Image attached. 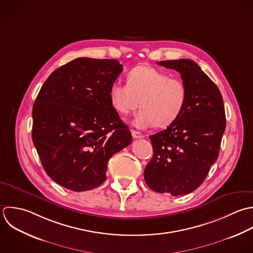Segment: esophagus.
Returning a JSON list of instances; mask_svg holds the SVG:
<instances>
[{"instance_id":"obj_1","label":"esophagus","mask_w":253,"mask_h":253,"mask_svg":"<svg viewBox=\"0 0 253 253\" xmlns=\"http://www.w3.org/2000/svg\"><path fill=\"white\" fill-rule=\"evenodd\" d=\"M132 136L134 139H139V138H143V134H141L140 132L136 131V130H132Z\"/></svg>"}]
</instances>
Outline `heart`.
I'll use <instances>...</instances> for the list:
<instances>
[{"instance_id": "b5f03b06", "label": "heart", "mask_w": 253, "mask_h": 253, "mask_svg": "<svg viewBox=\"0 0 253 253\" xmlns=\"http://www.w3.org/2000/svg\"><path fill=\"white\" fill-rule=\"evenodd\" d=\"M113 108L122 115L141 109L133 123L139 128L156 125L166 128L181 114L187 100V89L178 78H170L166 73L151 66L133 68L127 76V84L115 82L109 91Z\"/></svg>"}]
</instances>
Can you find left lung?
Here are the masks:
<instances>
[{
  "label": "left lung",
  "instance_id": "left-lung-1",
  "mask_svg": "<svg viewBox=\"0 0 253 253\" xmlns=\"http://www.w3.org/2000/svg\"><path fill=\"white\" fill-rule=\"evenodd\" d=\"M177 71L187 89L179 117L166 130L150 136L154 156L147 165V185L159 193L185 195L197 189L217 161L226 114L216 84L192 60L158 62Z\"/></svg>",
  "mask_w": 253,
  "mask_h": 253
}]
</instances>
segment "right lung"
<instances>
[{"label": "right lung", "instance_id": "right-lung-1", "mask_svg": "<svg viewBox=\"0 0 253 253\" xmlns=\"http://www.w3.org/2000/svg\"><path fill=\"white\" fill-rule=\"evenodd\" d=\"M122 70L115 59L77 58L41 86L32 108V141L59 185L77 192L99 186L109 159L131 144V132L109 97Z\"/></svg>", "mask_w": 253, "mask_h": 253}]
</instances>
